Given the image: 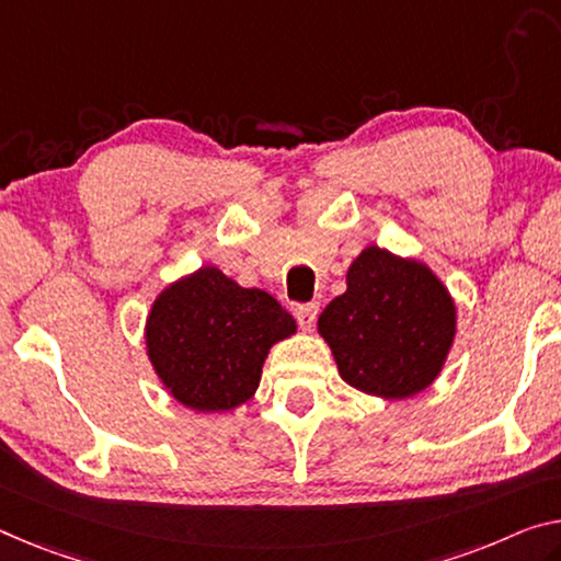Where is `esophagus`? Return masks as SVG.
Listing matches in <instances>:
<instances>
[{
    "mask_svg": "<svg viewBox=\"0 0 561 561\" xmlns=\"http://www.w3.org/2000/svg\"><path fill=\"white\" fill-rule=\"evenodd\" d=\"M296 318H298V325L304 331L313 329L316 318H318V304H300L296 306Z\"/></svg>",
    "mask_w": 561,
    "mask_h": 561,
    "instance_id": "34e87169",
    "label": "esophagus"
}]
</instances>
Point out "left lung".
<instances>
[{"instance_id": "8db88e82", "label": "left lung", "mask_w": 561, "mask_h": 561, "mask_svg": "<svg viewBox=\"0 0 561 561\" xmlns=\"http://www.w3.org/2000/svg\"><path fill=\"white\" fill-rule=\"evenodd\" d=\"M346 283V293L318 318L343 381L386 399L424 391L456 333L442 280L426 265L370 245L353 261Z\"/></svg>"}]
</instances>
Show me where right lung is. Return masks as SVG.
<instances>
[{
	"instance_id": "obj_1",
	"label": "right lung",
	"mask_w": 561,
	"mask_h": 561,
	"mask_svg": "<svg viewBox=\"0 0 561 561\" xmlns=\"http://www.w3.org/2000/svg\"><path fill=\"white\" fill-rule=\"evenodd\" d=\"M290 333H296V321L271 293L240 288L205 265L160 293L145 339L170 393L208 413L251 399L268 348Z\"/></svg>"
}]
</instances>
